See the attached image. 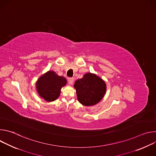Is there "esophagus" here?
I'll return each instance as SVG.
<instances>
[{
    "instance_id": "obj_1",
    "label": "esophagus",
    "mask_w": 156,
    "mask_h": 156,
    "mask_svg": "<svg viewBox=\"0 0 156 156\" xmlns=\"http://www.w3.org/2000/svg\"><path fill=\"white\" fill-rule=\"evenodd\" d=\"M74 81V79L73 78H68V82L69 83V84H72L73 83Z\"/></svg>"
}]
</instances>
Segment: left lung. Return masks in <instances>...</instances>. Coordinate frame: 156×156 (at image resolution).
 I'll list each match as a JSON object with an SVG mask.
<instances>
[{"label":"left lung","mask_w":156,"mask_h":156,"mask_svg":"<svg viewBox=\"0 0 156 156\" xmlns=\"http://www.w3.org/2000/svg\"><path fill=\"white\" fill-rule=\"evenodd\" d=\"M78 101L85 106L93 105L104 97L106 91L105 82L94 74L86 73L74 84Z\"/></svg>","instance_id":"left-lung-1"}]
</instances>
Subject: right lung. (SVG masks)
Returning <instances> with one entry per match:
<instances>
[{
	"label": "right lung",
	"instance_id": "obj_1",
	"mask_svg": "<svg viewBox=\"0 0 156 156\" xmlns=\"http://www.w3.org/2000/svg\"><path fill=\"white\" fill-rule=\"evenodd\" d=\"M66 83V80L64 77L58 76L53 71H49L37 80L36 88L41 98L51 102L58 98L62 87Z\"/></svg>",
	"mask_w": 156,
	"mask_h": 156
}]
</instances>
